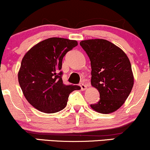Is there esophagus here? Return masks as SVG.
I'll list each match as a JSON object with an SVG mask.
<instances>
[{"mask_svg": "<svg viewBox=\"0 0 150 150\" xmlns=\"http://www.w3.org/2000/svg\"><path fill=\"white\" fill-rule=\"evenodd\" d=\"M80 86L81 87V90H82V91L85 90V89H87V86L85 85V84H83V83H81Z\"/></svg>", "mask_w": 150, "mask_h": 150, "instance_id": "34e87169", "label": "esophagus"}]
</instances>
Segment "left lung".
Listing matches in <instances>:
<instances>
[{
    "label": "left lung",
    "instance_id": "obj_1",
    "mask_svg": "<svg viewBox=\"0 0 150 150\" xmlns=\"http://www.w3.org/2000/svg\"><path fill=\"white\" fill-rule=\"evenodd\" d=\"M92 68L91 85L99 91L100 99L91 104L94 111L108 114L125 103L134 85L130 60L118 46L101 39L82 41Z\"/></svg>",
    "mask_w": 150,
    "mask_h": 150
}]
</instances>
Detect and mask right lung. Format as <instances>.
I'll return each instance as SVG.
<instances>
[{
  "instance_id": "right-lung-1",
  "label": "right lung",
  "mask_w": 150,
  "mask_h": 150,
  "mask_svg": "<svg viewBox=\"0 0 150 150\" xmlns=\"http://www.w3.org/2000/svg\"><path fill=\"white\" fill-rule=\"evenodd\" d=\"M77 42L52 37L42 41L25 53L18 72V82L27 101L46 113L58 112L67 105L69 94L77 85L63 84L60 71L67 52Z\"/></svg>"
}]
</instances>
